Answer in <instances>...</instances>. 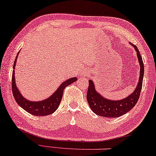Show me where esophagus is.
I'll return each mask as SVG.
<instances>
[{
  "mask_svg": "<svg viewBox=\"0 0 156 156\" xmlns=\"http://www.w3.org/2000/svg\"><path fill=\"white\" fill-rule=\"evenodd\" d=\"M84 75H85V74H84Z\"/></svg>",
  "mask_w": 156,
  "mask_h": 156,
  "instance_id": "obj_1",
  "label": "esophagus"
}]
</instances>
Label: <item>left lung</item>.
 <instances>
[{
  "instance_id": "left-lung-1",
  "label": "left lung",
  "mask_w": 156,
  "mask_h": 156,
  "mask_svg": "<svg viewBox=\"0 0 156 156\" xmlns=\"http://www.w3.org/2000/svg\"><path fill=\"white\" fill-rule=\"evenodd\" d=\"M132 46L134 47L136 52V56L140 66V71L137 85L135 90L128 97L118 100L107 99L97 91L95 89V86L92 80H90L88 81L89 86H88L86 98L90 108L98 116L108 117V118H116L123 116V114L132 109V108H133L138 101L142 87L144 68L142 58L137 47L134 44H132Z\"/></svg>"
}]
</instances>
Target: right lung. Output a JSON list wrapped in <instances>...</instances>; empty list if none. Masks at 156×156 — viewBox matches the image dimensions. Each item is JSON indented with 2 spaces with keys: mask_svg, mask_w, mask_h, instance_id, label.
<instances>
[{
  "mask_svg": "<svg viewBox=\"0 0 156 156\" xmlns=\"http://www.w3.org/2000/svg\"><path fill=\"white\" fill-rule=\"evenodd\" d=\"M19 54H20V51L16 55V59L13 65L12 77V90L14 98L16 103L25 111L30 114L34 115V116H47V115L54 113L58 109L60 102L61 101L62 97H63V93L65 88H66V86L70 85L71 83L77 80V78L72 77L64 81L59 86V87L57 88L56 90H55L53 94L50 95L49 98H46V99L40 100V101L28 100L21 95L20 90L18 89L17 86L16 84L15 76H14V69H15L16 60H17Z\"/></svg>",
  "mask_w": 156,
  "mask_h": 156,
  "instance_id": "1",
  "label": "right lung"
}]
</instances>
